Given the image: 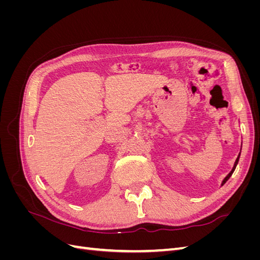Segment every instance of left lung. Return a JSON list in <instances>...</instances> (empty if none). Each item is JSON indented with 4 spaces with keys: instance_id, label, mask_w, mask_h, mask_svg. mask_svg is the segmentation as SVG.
<instances>
[{
    "instance_id": "8db88e82",
    "label": "left lung",
    "mask_w": 260,
    "mask_h": 260,
    "mask_svg": "<svg viewBox=\"0 0 260 260\" xmlns=\"http://www.w3.org/2000/svg\"><path fill=\"white\" fill-rule=\"evenodd\" d=\"M239 158H240V155H239V157H238V158H237V160H235V162H234V166H233V168H232V170L230 171V174L229 175H228L225 178H224V180L222 181V185L226 182V181L228 180H229V178L232 176V174H233V171L235 170V167H237V165H238V162H239Z\"/></svg>"
}]
</instances>
